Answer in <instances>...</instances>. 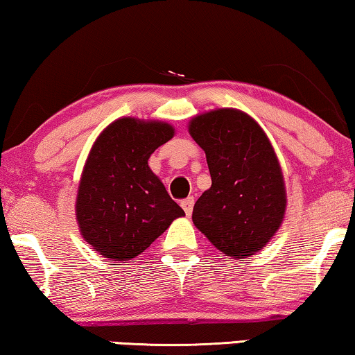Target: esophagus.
Segmentation results:
<instances>
[{
  "label": "esophagus",
  "instance_id": "obj_1",
  "mask_svg": "<svg viewBox=\"0 0 355 355\" xmlns=\"http://www.w3.org/2000/svg\"><path fill=\"white\" fill-rule=\"evenodd\" d=\"M193 205H195V198H193V196H187V198H184V200L181 201L182 209L185 211V214H187V216L192 214Z\"/></svg>",
  "mask_w": 355,
  "mask_h": 355
}]
</instances>
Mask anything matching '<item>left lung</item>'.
Returning a JSON list of instances; mask_svg holds the SVG:
<instances>
[{
    "instance_id": "8db88e82",
    "label": "left lung",
    "mask_w": 355,
    "mask_h": 355,
    "mask_svg": "<svg viewBox=\"0 0 355 355\" xmlns=\"http://www.w3.org/2000/svg\"><path fill=\"white\" fill-rule=\"evenodd\" d=\"M189 132L206 154L211 189L196 200L195 227L228 257L257 252L286 211L281 166L259 123L236 109L196 116Z\"/></svg>"
}]
</instances>
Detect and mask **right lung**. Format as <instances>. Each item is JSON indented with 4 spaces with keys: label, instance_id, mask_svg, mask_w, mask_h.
<instances>
[{
    "label": "right lung",
    "instance_id": "add662e5",
    "mask_svg": "<svg viewBox=\"0 0 355 355\" xmlns=\"http://www.w3.org/2000/svg\"><path fill=\"white\" fill-rule=\"evenodd\" d=\"M174 135L171 125L119 119L95 141L79 184L76 216L85 241L114 261L150 246L184 211L147 160Z\"/></svg>",
    "mask_w": 355,
    "mask_h": 355
}]
</instances>
